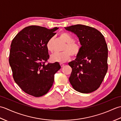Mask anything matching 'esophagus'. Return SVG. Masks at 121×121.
I'll return each mask as SVG.
<instances>
[{"label": "esophagus", "mask_w": 121, "mask_h": 121, "mask_svg": "<svg viewBox=\"0 0 121 121\" xmlns=\"http://www.w3.org/2000/svg\"><path fill=\"white\" fill-rule=\"evenodd\" d=\"M60 66H61V67H62V68L63 67L64 65H64V64H63V63H60Z\"/></svg>", "instance_id": "obj_1"}]
</instances>
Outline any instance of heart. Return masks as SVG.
Masks as SVG:
<instances>
[{"instance_id": "b5f03b06", "label": "heart", "mask_w": 121, "mask_h": 121, "mask_svg": "<svg viewBox=\"0 0 121 121\" xmlns=\"http://www.w3.org/2000/svg\"><path fill=\"white\" fill-rule=\"evenodd\" d=\"M60 37L66 44L63 49V52L54 54L51 56L50 60L53 62L65 63L70 59L71 56L76 57L79 55L81 51V46L78 43L74 42L73 37L68 33H61ZM53 38L51 37L46 43V48L50 52L53 51Z\"/></svg>"}]
</instances>
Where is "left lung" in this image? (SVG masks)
<instances>
[{
	"label": "left lung",
	"instance_id": "8db88e82",
	"mask_svg": "<svg viewBox=\"0 0 121 121\" xmlns=\"http://www.w3.org/2000/svg\"><path fill=\"white\" fill-rule=\"evenodd\" d=\"M65 29L78 36L82 45L79 55L69 63L72 69L69 81L76 91L93 92L101 84L108 68V49L104 37L98 30L84 25Z\"/></svg>",
	"mask_w": 121,
	"mask_h": 121
}]
</instances>
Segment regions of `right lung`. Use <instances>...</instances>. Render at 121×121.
<instances>
[{"instance_id": "obj_1", "label": "right lung", "mask_w": 121, "mask_h": 121, "mask_svg": "<svg viewBox=\"0 0 121 121\" xmlns=\"http://www.w3.org/2000/svg\"><path fill=\"white\" fill-rule=\"evenodd\" d=\"M57 29L31 25L21 30L12 41L9 64L15 82L25 93L41 97L52 86L54 75L61 66L58 62H47L49 55L46 43Z\"/></svg>"}]
</instances>
